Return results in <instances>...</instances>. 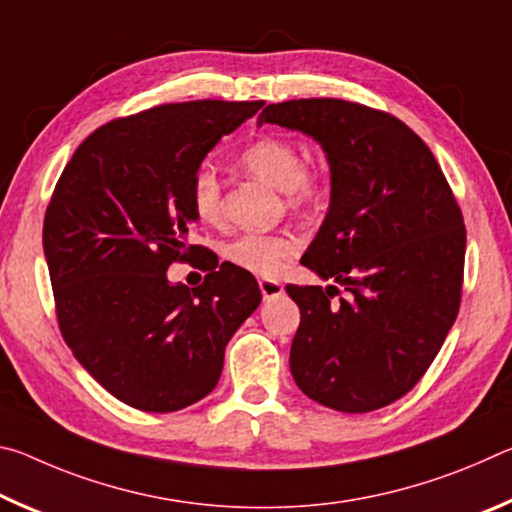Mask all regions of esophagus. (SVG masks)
Masks as SVG:
<instances>
[{
	"label": "esophagus",
	"mask_w": 512,
	"mask_h": 512,
	"mask_svg": "<svg viewBox=\"0 0 512 512\" xmlns=\"http://www.w3.org/2000/svg\"><path fill=\"white\" fill-rule=\"evenodd\" d=\"M259 291H262L264 300H268V298L282 296V293H284V287H282L280 282H275V280H259Z\"/></svg>",
	"instance_id": "1"
}]
</instances>
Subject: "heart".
<instances>
[{
    "instance_id": "1",
    "label": "heart",
    "mask_w": 512,
    "mask_h": 512,
    "mask_svg": "<svg viewBox=\"0 0 512 512\" xmlns=\"http://www.w3.org/2000/svg\"><path fill=\"white\" fill-rule=\"evenodd\" d=\"M241 164L280 192H289L291 203H309L323 192V176L314 167L302 164V153L287 137L266 135L241 151ZM192 207L203 223H214L221 216V183L210 167L196 171L192 180ZM298 250L291 235H264L246 232L225 248L232 264L259 275H275L284 259Z\"/></svg>"
}]
</instances>
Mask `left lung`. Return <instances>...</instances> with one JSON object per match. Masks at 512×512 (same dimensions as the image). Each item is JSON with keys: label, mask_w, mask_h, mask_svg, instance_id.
I'll use <instances>...</instances> for the list:
<instances>
[{"label": "left lung", "mask_w": 512, "mask_h": 512, "mask_svg": "<svg viewBox=\"0 0 512 512\" xmlns=\"http://www.w3.org/2000/svg\"><path fill=\"white\" fill-rule=\"evenodd\" d=\"M257 124L309 135L329 164V210L300 264L339 289L298 287L291 375L311 400L368 413L427 372L461 305L465 225L436 158L388 112L341 99L271 103Z\"/></svg>", "instance_id": "8db88e82"}]
</instances>
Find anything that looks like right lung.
Returning <instances> with one entry per match:
<instances>
[{"label": "right lung", "instance_id": "obj_1", "mask_svg": "<svg viewBox=\"0 0 512 512\" xmlns=\"http://www.w3.org/2000/svg\"><path fill=\"white\" fill-rule=\"evenodd\" d=\"M264 101L167 103L85 140L51 196L42 246L58 325L76 361L133 409L180 411L214 391L225 345L262 302L223 262L201 287L167 268L196 255L192 180L223 135Z\"/></svg>", "mask_w": 512, "mask_h": 512}]
</instances>
